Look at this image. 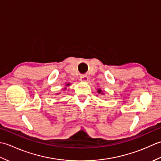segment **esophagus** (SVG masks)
Listing matches in <instances>:
<instances>
[{"label": "esophagus", "instance_id": "34e87169", "mask_svg": "<svg viewBox=\"0 0 161 161\" xmlns=\"http://www.w3.org/2000/svg\"><path fill=\"white\" fill-rule=\"evenodd\" d=\"M88 77L87 75H81L80 77V80L81 81H82V82H86L88 81Z\"/></svg>", "mask_w": 161, "mask_h": 161}]
</instances>
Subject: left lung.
Returning a JSON list of instances; mask_svg holds the SVG:
<instances>
[{
  "mask_svg": "<svg viewBox=\"0 0 161 161\" xmlns=\"http://www.w3.org/2000/svg\"><path fill=\"white\" fill-rule=\"evenodd\" d=\"M97 93H99V94H101V95L104 94V93L102 91L101 88H97Z\"/></svg>",
  "mask_w": 161,
  "mask_h": 161,
  "instance_id": "obj_1",
  "label": "left lung"
}]
</instances>
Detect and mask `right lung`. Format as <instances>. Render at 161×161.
Instances as JSON below:
<instances>
[{
    "label": "right lung",
    "mask_w": 161,
    "mask_h": 161,
    "mask_svg": "<svg viewBox=\"0 0 161 161\" xmlns=\"http://www.w3.org/2000/svg\"><path fill=\"white\" fill-rule=\"evenodd\" d=\"M70 86V83H67L66 84V87H64V88H62V90H64V91H65V90H66V88H67V87L68 86ZM60 93H56V95H59Z\"/></svg>",
    "instance_id": "add662e5"
}]
</instances>
